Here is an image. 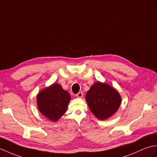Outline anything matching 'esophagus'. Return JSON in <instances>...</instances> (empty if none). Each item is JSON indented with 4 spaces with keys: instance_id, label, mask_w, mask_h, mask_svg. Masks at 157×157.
Returning <instances> with one entry per match:
<instances>
[{
    "instance_id": "1",
    "label": "esophagus",
    "mask_w": 157,
    "mask_h": 157,
    "mask_svg": "<svg viewBox=\"0 0 157 157\" xmlns=\"http://www.w3.org/2000/svg\"><path fill=\"white\" fill-rule=\"evenodd\" d=\"M76 96L78 97V98H81V97H83V93L82 91L78 92L77 94H76Z\"/></svg>"
}]
</instances>
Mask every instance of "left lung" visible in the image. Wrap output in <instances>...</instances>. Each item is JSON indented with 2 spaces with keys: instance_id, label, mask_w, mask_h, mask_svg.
<instances>
[{
  "instance_id": "obj_1",
  "label": "left lung",
  "mask_w": 157,
  "mask_h": 157,
  "mask_svg": "<svg viewBox=\"0 0 157 157\" xmlns=\"http://www.w3.org/2000/svg\"><path fill=\"white\" fill-rule=\"evenodd\" d=\"M85 99L91 112L101 120L107 119L116 113L121 101L116 89L99 81L91 86Z\"/></svg>"
}]
</instances>
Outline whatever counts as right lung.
Instances as JSON below:
<instances>
[{"label": "right lung", "mask_w": 157, "mask_h": 157, "mask_svg": "<svg viewBox=\"0 0 157 157\" xmlns=\"http://www.w3.org/2000/svg\"><path fill=\"white\" fill-rule=\"evenodd\" d=\"M70 100L69 93L56 83L44 89L37 96L38 109L44 116L52 121H57L63 116Z\"/></svg>", "instance_id": "obj_1"}]
</instances>
